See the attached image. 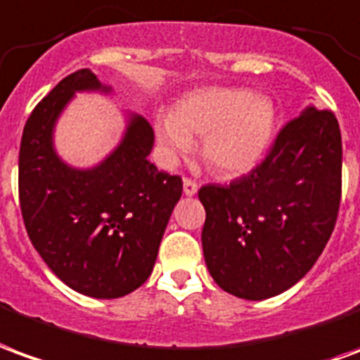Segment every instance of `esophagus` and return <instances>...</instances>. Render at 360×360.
<instances>
[{"label": "esophagus", "mask_w": 360, "mask_h": 360, "mask_svg": "<svg viewBox=\"0 0 360 360\" xmlns=\"http://www.w3.org/2000/svg\"><path fill=\"white\" fill-rule=\"evenodd\" d=\"M184 193L186 195H195L198 193V184L193 180H184Z\"/></svg>", "instance_id": "esophagus-1"}]
</instances>
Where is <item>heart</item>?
Wrapping results in <instances>:
<instances>
[{"mask_svg":"<svg viewBox=\"0 0 360 360\" xmlns=\"http://www.w3.org/2000/svg\"><path fill=\"white\" fill-rule=\"evenodd\" d=\"M277 126L275 104L248 89H201L155 122L160 151L178 159L201 137V159L221 174H244L266 157Z\"/></svg>","mask_w":360,"mask_h":360,"instance_id":"obj_1","label":"heart"}]
</instances>
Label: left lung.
Masks as SVG:
<instances>
[{
  "label": "left lung",
  "mask_w": 360,
  "mask_h": 360,
  "mask_svg": "<svg viewBox=\"0 0 360 360\" xmlns=\"http://www.w3.org/2000/svg\"><path fill=\"white\" fill-rule=\"evenodd\" d=\"M341 157L333 112L310 104L248 176L201 188L203 257L221 289L266 300L312 269L338 219Z\"/></svg>",
  "instance_id": "obj_1"
}]
</instances>
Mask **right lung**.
<instances>
[{
	"label": "right lung",
	"mask_w": 360,
	"mask_h": 360,
	"mask_svg": "<svg viewBox=\"0 0 360 360\" xmlns=\"http://www.w3.org/2000/svg\"><path fill=\"white\" fill-rule=\"evenodd\" d=\"M77 93L114 91L91 70H79L37 104L19 151L22 221L34 250L70 289L120 298L149 279L182 180L147 160L155 134L134 112H124L122 139L101 162L86 168L65 162L53 131Z\"/></svg>",
	"instance_id": "right-lung-1"
}]
</instances>
